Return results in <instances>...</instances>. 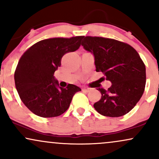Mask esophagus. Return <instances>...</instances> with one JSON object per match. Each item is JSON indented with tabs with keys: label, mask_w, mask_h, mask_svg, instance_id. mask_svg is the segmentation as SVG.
I'll return each mask as SVG.
<instances>
[{
	"label": "esophagus",
	"mask_w": 159,
	"mask_h": 159,
	"mask_svg": "<svg viewBox=\"0 0 159 159\" xmlns=\"http://www.w3.org/2000/svg\"><path fill=\"white\" fill-rule=\"evenodd\" d=\"M92 90V88H90V87H84L83 89H82V90L83 91H85V92H90V91Z\"/></svg>",
	"instance_id": "1"
}]
</instances>
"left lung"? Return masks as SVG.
Wrapping results in <instances>:
<instances>
[{"instance_id": "obj_1", "label": "left lung", "mask_w": 159, "mask_h": 159, "mask_svg": "<svg viewBox=\"0 0 159 159\" xmlns=\"http://www.w3.org/2000/svg\"><path fill=\"white\" fill-rule=\"evenodd\" d=\"M81 45L94 55L96 72L112 84L98 88L102 98L93 105L100 114L118 117L129 113L138 102L146 85V67L130 45L100 36H84Z\"/></svg>"}]
</instances>
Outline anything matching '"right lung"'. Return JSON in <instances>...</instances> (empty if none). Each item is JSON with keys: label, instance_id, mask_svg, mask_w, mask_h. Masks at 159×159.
<instances>
[{"label": "right lung", "instance_id": "1", "mask_svg": "<svg viewBox=\"0 0 159 159\" xmlns=\"http://www.w3.org/2000/svg\"><path fill=\"white\" fill-rule=\"evenodd\" d=\"M83 36L56 37L41 40L22 54L16 66L14 78L16 90L25 106L42 117H54L69 108L78 86L69 84L58 87L54 72L66 53L76 51Z\"/></svg>", "mask_w": 159, "mask_h": 159}]
</instances>
